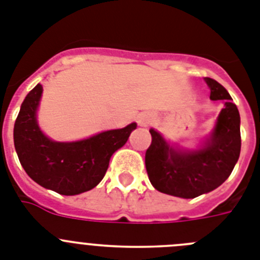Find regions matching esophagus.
I'll return each instance as SVG.
<instances>
[{
	"label": "esophagus",
	"instance_id": "1",
	"mask_svg": "<svg viewBox=\"0 0 260 260\" xmlns=\"http://www.w3.org/2000/svg\"><path fill=\"white\" fill-rule=\"evenodd\" d=\"M151 121H152V118H151L150 114L147 113H142L138 117V123L141 126H148L151 123Z\"/></svg>",
	"mask_w": 260,
	"mask_h": 260
}]
</instances>
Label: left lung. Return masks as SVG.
Here are the masks:
<instances>
[{
    "label": "left lung",
    "instance_id": "left-lung-1",
    "mask_svg": "<svg viewBox=\"0 0 260 260\" xmlns=\"http://www.w3.org/2000/svg\"><path fill=\"white\" fill-rule=\"evenodd\" d=\"M211 100H225L212 135L195 151H177L151 128L146 151V169L156 190L180 198H195L219 187L231 176L241 152L240 113L228 91L212 78H206Z\"/></svg>",
    "mask_w": 260,
    "mask_h": 260
}]
</instances>
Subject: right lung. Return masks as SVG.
<instances>
[{
    "mask_svg": "<svg viewBox=\"0 0 260 260\" xmlns=\"http://www.w3.org/2000/svg\"><path fill=\"white\" fill-rule=\"evenodd\" d=\"M41 92V84L29 91L14 125V146L23 169L36 183L62 195L93 189L104 178L110 156L127 142L137 123L84 141L53 142L40 132L36 121Z\"/></svg>",
    "mask_w": 260,
    "mask_h": 260,
    "instance_id": "1",
    "label": "right lung"
}]
</instances>
